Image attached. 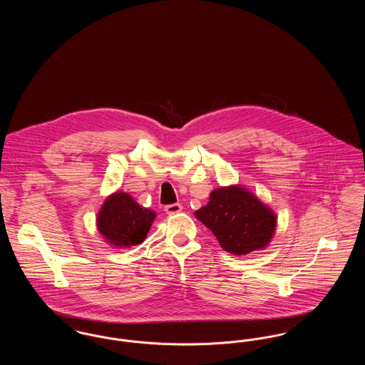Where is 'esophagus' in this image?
Segmentation results:
<instances>
[{"mask_svg":"<svg viewBox=\"0 0 365 365\" xmlns=\"http://www.w3.org/2000/svg\"><path fill=\"white\" fill-rule=\"evenodd\" d=\"M182 204H179V202H176V204H171V205H167L164 210L168 213V215H174V213H178V212H180L182 210Z\"/></svg>","mask_w":365,"mask_h":365,"instance_id":"esophagus-1","label":"esophagus"}]
</instances>
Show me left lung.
<instances>
[{
    "label": "left lung",
    "mask_w": 365,
    "mask_h": 365,
    "mask_svg": "<svg viewBox=\"0 0 365 365\" xmlns=\"http://www.w3.org/2000/svg\"><path fill=\"white\" fill-rule=\"evenodd\" d=\"M195 216L225 250L237 256L265 247L277 227L271 209L238 186L212 191L208 204L198 209Z\"/></svg>",
    "instance_id": "left-lung-1"
}]
</instances>
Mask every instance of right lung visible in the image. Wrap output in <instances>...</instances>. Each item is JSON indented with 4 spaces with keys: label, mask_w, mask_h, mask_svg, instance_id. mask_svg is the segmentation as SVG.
<instances>
[{
    "label": "right lung",
    "mask_w": 365,
    "mask_h": 365,
    "mask_svg": "<svg viewBox=\"0 0 365 365\" xmlns=\"http://www.w3.org/2000/svg\"><path fill=\"white\" fill-rule=\"evenodd\" d=\"M156 217L150 209L142 208L128 194L116 192L105 201L98 215V230L115 246L143 242Z\"/></svg>",
    "instance_id": "add662e5"
}]
</instances>
